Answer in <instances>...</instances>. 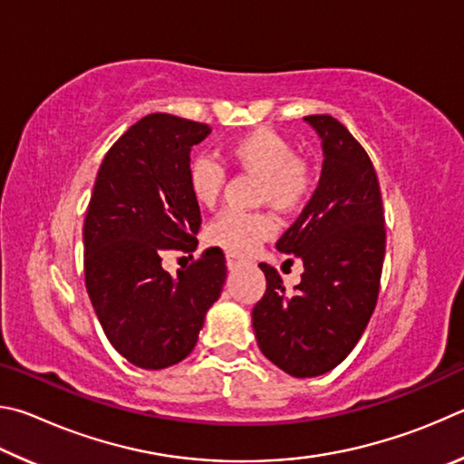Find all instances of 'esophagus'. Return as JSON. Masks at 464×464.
Masks as SVG:
<instances>
[{
	"instance_id": "34e87169",
	"label": "esophagus",
	"mask_w": 464,
	"mask_h": 464,
	"mask_svg": "<svg viewBox=\"0 0 464 464\" xmlns=\"http://www.w3.org/2000/svg\"><path fill=\"white\" fill-rule=\"evenodd\" d=\"M247 262L243 257H237L235 254H227V268L229 270H237L239 266H246Z\"/></svg>"
}]
</instances>
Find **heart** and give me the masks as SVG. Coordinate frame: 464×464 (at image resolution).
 Returning a JSON list of instances; mask_svg holds the SVG:
<instances>
[{"label":"heart","instance_id":"b5f03b06","mask_svg":"<svg viewBox=\"0 0 464 464\" xmlns=\"http://www.w3.org/2000/svg\"><path fill=\"white\" fill-rule=\"evenodd\" d=\"M233 166L260 176V202H270L278 210H296L309 198L313 174L307 163L296 157V149L286 137L270 129H256L227 147ZM225 174L210 157H196L188 168V188L200 207H215L221 196ZM276 231L272 213H239L227 210L207 227V241L235 256H251Z\"/></svg>","mask_w":464,"mask_h":464}]
</instances>
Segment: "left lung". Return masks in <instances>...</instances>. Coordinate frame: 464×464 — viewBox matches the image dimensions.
I'll use <instances>...</instances> for the list:
<instances>
[{
	"label": "left lung",
	"mask_w": 464,
	"mask_h": 464,
	"mask_svg": "<svg viewBox=\"0 0 464 464\" xmlns=\"http://www.w3.org/2000/svg\"><path fill=\"white\" fill-rule=\"evenodd\" d=\"M304 122L321 139L324 168L307 207L276 243L304 272L288 295L262 262L266 293L251 311L262 354L296 379L334 371L354 350L376 307L387 241L379 179L362 145L329 114Z\"/></svg>",
	"instance_id": "obj_1"
}]
</instances>
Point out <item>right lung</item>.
<instances>
[{
    "instance_id": "add662e5",
    "label": "right lung",
    "mask_w": 464,
    "mask_h": 464,
    "mask_svg": "<svg viewBox=\"0 0 464 464\" xmlns=\"http://www.w3.org/2000/svg\"><path fill=\"white\" fill-rule=\"evenodd\" d=\"M210 135L202 122L149 114L110 147L83 223L85 288L110 343L130 364L161 371L194 350L221 296L225 254L202 251L176 276L169 251L198 247L200 207L188 188L190 151Z\"/></svg>"
}]
</instances>
